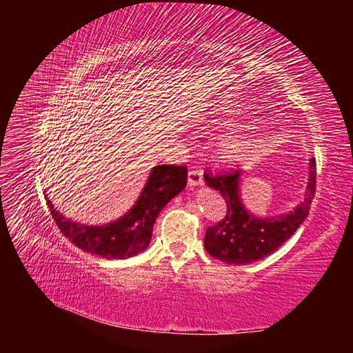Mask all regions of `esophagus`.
Instances as JSON below:
<instances>
[{"instance_id":"34e87169","label":"esophagus","mask_w":353,"mask_h":353,"mask_svg":"<svg viewBox=\"0 0 353 353\" xmlns=\"http://www.w3.org/2000/svg\"><path fill=\"white\" fill-rule=\"evenodd\" d=\"M188 185L190 187H200L203 185V174L199 169H191L188 172Z\"/></svg>"}]
</instances>
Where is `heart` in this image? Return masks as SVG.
Here are the masks:
<instances>
[{"instance_id": "1", "label": "heart", "mask_w": 353, "mask_h": 353, "mask_svg": "<svg viewBox=\"0 0 353 353\" xmlns=\"http://www.w3.org/2000/svg\"><path fill=\"white\" fill-rule=\"evenodd\" d=\"M208 123L212 128H223V130H227V128L237 126V119L225 112H216L212 114ZM258 143L259 137L256 132L227 135L216 147V157L223 165H237L254 152Z\"/></svg>"}]
</instances>
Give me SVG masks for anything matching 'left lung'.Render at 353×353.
Masks as SVG:
<instances>
[{"label":"left lung","instance_id":"1","mask_svg":"<svg viewBox=\"0 0 353 353\" xmlns=\"http://www.w3.org/2000/svg\"><path fill=\"white\" fill-rule=\"evenodd\" d=\"M241 175L240 170L219 176L205 175V183L219 191L227 203L225 218L206 230L205 249L213 258L231 265H248L263 259L290 239L309 215L316 185L312 157L302 201L283 215L256 216L243 203Z\"/></svg>","mask_w":353,"mask_h":353}]
</instances>
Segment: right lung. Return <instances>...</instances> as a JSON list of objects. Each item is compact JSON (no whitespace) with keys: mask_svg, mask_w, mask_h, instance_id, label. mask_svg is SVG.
Masks as SVG:
<instances>
[{"mask_svg":"<svg viewBox=\"0 0 353 353\" xmlns=\"http://www.w3.org/2000/svg\"><path fill=\"white\" fill-rule=\"evenodd\" d=\"M187 185V168L159 165L150 170L140 196L125 215L103 225L72 221L54 208L46 194L52 218L74 245L105 259H128L150 245L153 227L168 203Z\"/></svg>","mask_w":353,"mask_h":353,"instance_id":"1","label":"right lung"}]
</instances>
